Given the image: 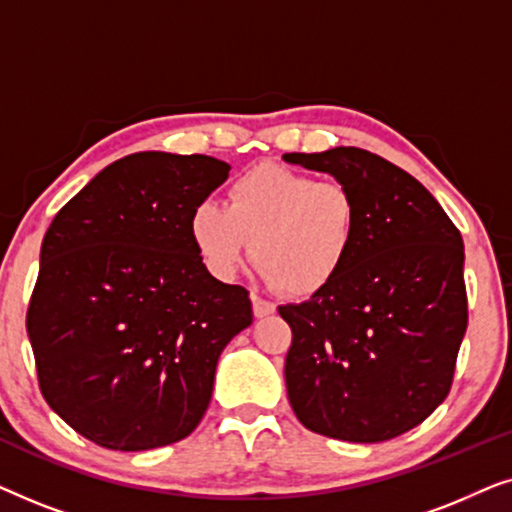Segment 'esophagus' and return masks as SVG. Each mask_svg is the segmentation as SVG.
Segmentation results:
<instances>
[{
    "mask_svg": "<svg viewBox=\"0 0 512 512\" xmlns=\"http://www.w3.org/2000/svg\"><path fill=\"white\" fill-rule=\"evenodd\" d=\"M251 305H254V314L258 319H263V317H268V314H275V303H270V300H263V298H258V296H251Z\"/></svg>",
    "mask_w": 512,
    "mask_h": 512,
    "instance_id": "1",
    "label": "esophagus"
}]
</instances>
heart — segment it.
<instances>
[{
    "instance_id": "1",
    "label": "heart",
    "mask_w": 512,
    "mask_h": 512,
    "mask_svg": "<svg viewBox=\"0 0 512 512\" xmlns=\"http://www.w3.org/2000/svg\"><path fill=\"white\" fill-rule=\"evenodd\" d=\"M359 219L345 184L265 163L230 184L226 207L200 202L188 233L216 279H233L251 249L265 282L289 296H314L345 272Z\"/></svg>"
}]
</instances>
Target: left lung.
Instances as JSON below:
<instances>
[{
	"label": "left lung",
	"instance_id": "8db88e82",
	"mask_svg": "<svg viewBox=\"0 0 512 512\" xmlns=\"http://www.w3.org/2000/svg\"><path fill=\"white\" fill-rule=\"evenodd\" d=\"M284 160L331 174L361 214L345 272L305 303L279 307L293 333L291 408L328 438L401 436L450 394L468 324L461 233L415 177L375 153L335 146Z\"/></svg>",
	"mask_w": 512,
	"mask_h": 512
}]
</instances>
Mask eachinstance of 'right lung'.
Listing matches in <instances>:
<instances>
[{
  "mask_svg": "<svg viewBox=\"0 0 512 512\" xmlns=\"http://www.w3.org/2000/svg\"><path fill=\"white\" fill-rule=\"evenodd\" d=\"M212 156L142 151L90 179L41 242L27 335L39 389L76 433L142 452L193 433L249 291L209 275L188 221L228 179Z\"/></svg>",
  "mask_w": 512,
  "mask_h": 512,
  "instance_id": "right-lung-1",
  "label": "right lung"
}]
</instances>
